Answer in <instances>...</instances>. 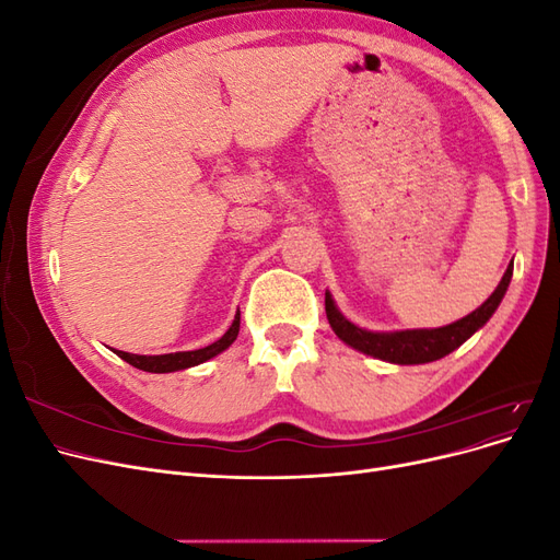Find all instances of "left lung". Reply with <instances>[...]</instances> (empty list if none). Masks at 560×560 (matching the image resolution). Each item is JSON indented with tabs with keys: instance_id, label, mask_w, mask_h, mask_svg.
Returning a JSON list of instances; mask_svg holds the SVG:
<instances>
[{
	"instance_id": "8db88e82",
	"label": "left lung",
	"mask_w": 560,
	"mask_h": 560,
	"mask_svg": "<svg viewBox=\"0 0 560 560\" xmlns=\"http://www.w3.org/2000/svg\"><path fill=\"white\" fill-rule=\"evenodd\" d=\"M512 273H514V261L506 266L500 284L495 287V292L490 294L477 311L465 315L463 319H455L453 325L436 327V329H401V331L362 329L336 308L329 290L325 292V311L334 334L341 338L346 346L389 364H428L434 360H442L455 348H460L474 331H479L486 322L493 317L500 301L506 294V287L512 282Z\"/></svg>"
}]
</instances>
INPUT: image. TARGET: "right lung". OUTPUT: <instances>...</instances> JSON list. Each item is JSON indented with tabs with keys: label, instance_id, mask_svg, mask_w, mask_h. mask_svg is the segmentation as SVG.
<instances>
[{
	"label": "right lung",
	"instance_id": "add662e5",
	"mask_svg": "<svg viewBox=\"0 0 560 560\" xmlns=\"http://www.w3.org/2000/svg\"><path fill=\"white\" fill-rule=\"evenodd\" d=\"M241 331V311L235 313L231 327L226 329V334L219 338V341L198 348V350H184V352H167V354H132V352H124V350H114L118 358L124 362L132 364L135 369L149 371V374H171V371H182L189 366H198L202 362H208L212 358H217L219 352H224L235 338H238Z\"/></svg>",
	"mask_w": 560,
	"mask_h": 560
}]
</instances>
